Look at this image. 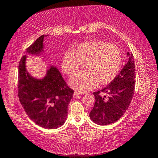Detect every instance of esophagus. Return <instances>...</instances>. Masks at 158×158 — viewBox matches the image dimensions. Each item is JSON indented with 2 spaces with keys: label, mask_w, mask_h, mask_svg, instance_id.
Returning <instances> with one entry per match:
<instances>
[{
  "label": "esophagus",
  "mask_w": 158,
  "mask_h": 158,
  "mask_svg": "<svg viewBox=\"0 0 158 158\" xmlns=\"http://www.w3.org/2000/svg\"><path fill=\"white\" fill-rule=\"evenodd\" d=\"M81 95V93H79V92H77V91H75L74 93V96H77V95Z\"/></svg>",
  "instance_id": "1"
}]
</instances>
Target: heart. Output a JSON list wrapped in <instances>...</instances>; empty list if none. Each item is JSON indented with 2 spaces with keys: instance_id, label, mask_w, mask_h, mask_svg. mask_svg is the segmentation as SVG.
<instances>
[{
  "instance_id": "1",
  "label": "heart",
  "mask_w": 158,
  "mask_h": 158,
  "mask_svg": "<svg viewBox=\"0 0 158 158\" xmlns=\"http://www.w3.org/2000/svg\"><path fill=\"white\" fill-rule=\"evenodd\" d=\"M122 52L114 44L102 41H89L77 45L75 50H69L62 59V69L72 75L83 63L85 70L71 77L69 84L77 91L84 93L95 87L97 83L106 84L117 75L122 65Z\"/></svg>"
}]
</instances>
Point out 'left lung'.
Wrapping results in <instances>:
<instances>
[{"instance_id": "left-lung-1", "label": "left lung", "mask_w": 158, "mask_h": 158, "mask_svg": "<svg viewBox=\"0 0 158 158\" xmlns=\"http://www.w3.org/2000/svg\"><path fill=\"white\" fill-rule=\"evenodd\" d=\"M128 62L110 84L93 93L95 98L89 117L100 125L112 124L119 119L130 105L135 89L134 56L127 53Z\"/></svg>"}]
</instances>
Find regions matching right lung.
<instances>
[{
  "instance_id": "obj_1",
  "label": "right lung",
  "mask_w": 158,
  "mask_h": 158,
  "mask_svg": "<svg viewBox=\"0 0 158 158\" xmlns=\"http://www.w3.org/2000/svg\"><path fill=\"white\" fill-rule=\"evenodd\" d=\"M42 35L27 48V52L40 54L43 50ZM26 56L19 65L18 95L27 116L36 125L45 128H57L66 119L68 105L74 90L71 89L56 67L51 66L44 78L36 79L25 68Z\"/></svg>"
}]
</instances>
